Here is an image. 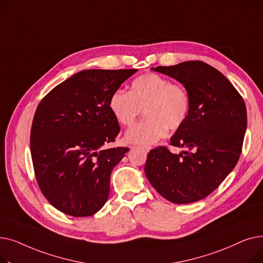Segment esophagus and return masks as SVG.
Segmentation results:
<instances>
[{"label":"esophagus","instance_id":"34e87169","mask_svg":"<svg viewBox=\"0 0 263 263\" xmlns=\"http://www.w3.org/2000/svg\"><path fill=\"white\" fill-rule=\"evenodd\" d=\"M140 148H141V149H143V150L145 151V153H149L150 149H151V147H150V146H140Z\"/></svg>","mask_w":263,"mask_h":263}]
</instances>
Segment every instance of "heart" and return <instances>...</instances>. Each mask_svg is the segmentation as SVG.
<instances>
[{
  "mask_svg": "<svg viewBox=\"0 0 263 263\" xmlns=\"http://www.w3.org/2000/svg\"><path fill=\"white\" fill-rule=\"evenodd\" d=\"M108 108L123 127L133 126L144 108L145 119L126 133V141L150 145L166 135L168 128L174 130L182 126L190 112V96L181 85L149 72L134 79L129 91H113Z\"/></svg>",
  "mask_w": 263,
  "mask_h": 263,
  "instance_id": "obj_1",
  "label": "heart"
}]
</instances>
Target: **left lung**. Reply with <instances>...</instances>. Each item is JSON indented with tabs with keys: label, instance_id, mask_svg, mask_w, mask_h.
Here are the masks:
<instances>
[{
	"label": "left lung",
	"instance_id": "obj_1",
	"mask_svg": "<svg viewBox=\"0 0 263 263\" xmlns=\"http://www.w3.org/2000/svg\"><path fill=\"white\" fill-rule=\"evenodd\" d=\"M151 70L181 83L190 96V112L171 139V145L184 150L179 155L165 147L150 150L146 177L165 199L198 201L217 189L239 161L247 127L244 100L223 73L200 61Z\"/></svg>",
	"mask_w": 263,
	"mask_h": 263
}]
</instances>
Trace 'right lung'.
<instances>
[{"label":"right lung","instance_id":"add662e5","mask_svg":"<svg viewBox=\"0 0 263 263\" xmlns=\"http://www.w3.org/2000/svg\"><path fill=\"white\" fill-rule=\"evenodd\" d=\"M136 71L83 70L39 103L31 130L33 166L43 194L61 212L90 216L106 202L110 173L129 151L104 148L120 131L108 99Z\"/></svg>","mask_w":263,"mask_h":263}]
</instances>
